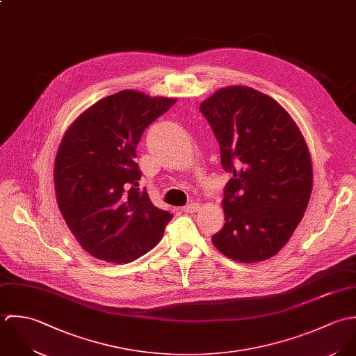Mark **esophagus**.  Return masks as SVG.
Wrapping results in <instances>:
<instances>
[{
  "mask_svg": "<svg viewBox=\"0 0 356 356\" xmlns=\"http://www.w3.org/2000/svg\"><path fill=\"white\" fill-rule=\"evenodd\" d=\"M198 209H200V204H197V202H190V204H187V205L183 208V211L187 212V213H194V212H197Z\"/></svg>",
  "mask_w": 356,
  "mask_h": 356,
  "instance_id": "obj_1",
  "label": "esophagus"
}]
</instances>
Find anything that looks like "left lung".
<instances>
[{
    "instance_id": "left-lung-1",
    "label": "left lung",
    "mask_w": 356,
    "mask_h": 356,
    "mask_svg": "<svg viewBox=\"0 0 356 356\" xmlns=\"http://www.w3.org/2000/svg\"><path fill=\"white\" fill-rule=\"evenodd\" d=\"M220 144L224 227L212 242L239 263L275 256L300 224L312 191L305 139L284 107L253 88H221L200 106Z\"/></svg>"
}]
</instances>
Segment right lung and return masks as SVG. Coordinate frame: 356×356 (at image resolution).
I'll use <instances>...</instances> for the list:
<instances>
[{
	"instance_id": "obj_1",
	"label": "right lung",
	"mask_w": 356,
	"mask_h": 356,
	"mask_svg": "<svg viewBox=\"0 0 356 356\" xmlns=\"http://www.w3.org/2000/svg\"><path fill=\"white\" fill-rule=\"evenodd\" d=\"M176 99L127 89L79 114L66 131L54 168L58 207L90 256L131 263L162 238L173 214L156 208L135 162L144 129Z\"/></svg>"
}]
</instances>
